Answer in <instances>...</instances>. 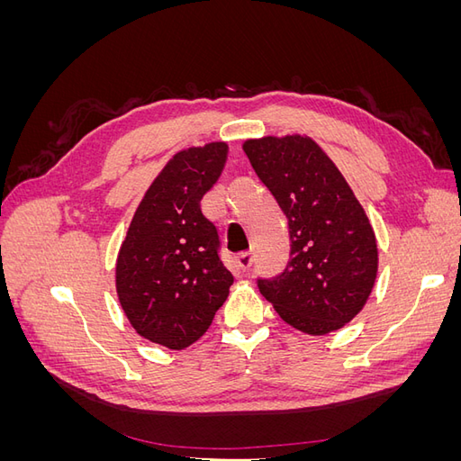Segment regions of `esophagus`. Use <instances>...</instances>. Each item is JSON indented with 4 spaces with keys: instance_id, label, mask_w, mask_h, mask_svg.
<instances>
[{
    "instance_id": "34e87169",
    "label": "esophagus",
    "mask_w": 461,
    "mask_h": 461,
    "mask_svg": "<svg viewBox=\"0 0 461 461\" xmlns=\"http://www.w3.org/2000/svg\"><path fill=\"white\" fill-rule=\"evenodd\" d=\"M252 263H254L252 252H242L236 256V265H239L240 271H248L249 267H252Z\"/></svg>"
}]
</instances>
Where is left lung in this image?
<instances>
[{"label": "left lung", "instance_id": "left-lung-1", "mask_svg": "<svg viewBox=\"0 0 461 461\" xmlns=\"http://www.w3.org/2000/svg\"><path fill=\"white\" fill-rule=\"evenodd\" d=\"M244 151L288 219L290 261L258 276L259 292L302 332L342 329L366 305L379 263L364 207L312 138L267 136Z\"/></svg>", "mask_w": 461, "mask_h": 461}]
</instances>
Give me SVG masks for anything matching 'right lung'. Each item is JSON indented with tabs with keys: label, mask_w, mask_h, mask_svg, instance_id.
<instances>
[{
	"label": "right lung",
	"mask_w": 461,
	"mask_h": 461,
	"mask_svg": "<svg viewBox=\"0 0 461 461\" xmlns=\"http://www.w3.org/2000/svg\"><path fill=\"white\" fill-rule=\"evenodd\" d=\"M227 144L178 151L138 205L117 258V294L140 337L171 348L196 342L234 283L202 198L225 167Z\"/></svg>",
	"instance_id": "right-lung-1"
}]
</instances>
